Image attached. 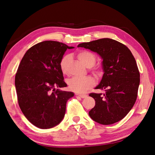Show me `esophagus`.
Instances as JSON below:
<instances>
[{"instance_id": "esophagus-1", "label": "esophagus", "mask_w": 155, "mask_h": 155, "mask_svg": "<svg viewBox=\"0 0 155 155\" xmlns=\"http://www.w3.org/2000/svg\"><path fill=\"white\" fill-rule=\"evenodd\" d=\"M75 95L80 96V97H81V98H84L87 96V95H86V94H75Z\"/></svg>"}]
</instances>
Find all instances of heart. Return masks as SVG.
Instances as JSON below:
<instances>
[{"mask_svg": "<svg viewBox=\"0 0 155 155\" xmlns=\"http://www.w3.org/2000/svg\"><path fill=\"white\" fill-rule=\"evenodd\" d=\"M78 57L81 62L85 65L87 68H90L94 64L95 62V56L94 54L92 53L91 52L87 51H82L78 52ZM71 58L69 54L65 55L60 61V68L63 74L67 72V65L69 61ZM68 84L69 89L72 91L76 92H84L87 90L90 89L94 85L95 81L94 78L87 76L84 78H79L74 77L70 78L68 81Z\"/></svg>", "mask_w": 155, "mask_h": 155, "instance_id": "b5f03b06", "label": "heart"}]
</instances>
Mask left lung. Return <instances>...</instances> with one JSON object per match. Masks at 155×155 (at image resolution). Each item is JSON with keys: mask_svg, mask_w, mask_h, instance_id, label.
I'll use <instances>...</instances> for the list:
<instances>
[{"mask_svg": "<svg viewBox=\"0 0 155 155\" xmlns=\"http://www.w3.org/2000/svg\"><path fill=\"white\" fill-rule=\"evenodd\" d=\"M78 47L96 52L103 60L104 74L95 89L104 93L89 94L95 100L90 117L103 125L121 120L135 104L140 85V73L132 53L126 46L110 38L83 42Z\"/></svg>", "mask_w": 155, "mask_h": 155, "instance_id": "obj_1", "label": "left lung"}]
</instances>
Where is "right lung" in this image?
<instances>
[{
	"instance_id": "add662e5",
	"label": "right lung",
	"mask_w": 155,
	"mask_h": 155,
	"mask_svg": "<svg viewBox=\"0 0 155 155\" xmlns=\"http://www.w3.org/2000/svg\"><path fill=\"white\" fill-rule=\"evenodd\" d=\"M74 48L62 42L44 41L29 49L19 64L15 79L19 107L28 121L40 129L59 124L67 102L74 96L59 89L67 86L60 61L67 49Z\"/></svg>"
}]
</instances>
